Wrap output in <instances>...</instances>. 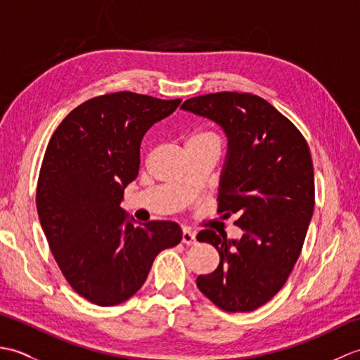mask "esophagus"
<instances>
[{
    "label": "esophagus",
    "mask_w": 360,
    "mask_h": 360,
    "mask_svg": "<svg viewBox=\"0 0 360 360\" xmlns=\"http://www.w3.org/2000/svg\"><path fill=\"white\" fill-rule=\"evenodd\" d=\"M182 243L187 244V246H190V244H195L196 243L195 232L190 231V229H187V227L182 229Z\"/></svg>",
    "instance_id": "esophagus-1"
}]
</instances>
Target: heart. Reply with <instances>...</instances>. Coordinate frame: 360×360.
Returning a JSON list of instances; mask_svg holds the SVG:
<instances>
[{"label":"heart","instance_id":"1","mask_svg":"<svg viewBox=\"0 0 360 360\" xmlns=\"http://www.w3.org/2000/svg\"><path fill=\"white\" fill-rule=\"evenodd\" d=\"M207 141H213V142H218L219 143V139H218L217 134H213L210 131H200V133H195V134L190 136L187 145H190V143H200V142H207Z\"/></svg>","mask_w":360,"mask_h":360}]
</instances>
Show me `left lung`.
Masks as SVG:
<instances>
[{"label":"left lung","mask_w":360,"mask_h":360,"mask_svg":"<svg viewBox=\"0 0 360 360\" xmlns=\"http://www.w3.org/2000/svg\"><path fill=\"white\" fill-rule=\"evenodd\" d=\"M181 108L224 129L218 213L238 217L243 231L240 240L210 229L198 233L218 250L219 264L196 285L221 309L254 311L283 288L302 252L314 212L309 147L292 122L254 94L198 96Z\"/></svg>","instance_id":"obj_1"}]
</instances>
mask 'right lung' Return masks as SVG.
I'll return each mask as SVG.
<instances>
[{"label": "right lung", "mask_w": 360, "mask_h": 360, "mask_svg": "<svg viewBox=\"0 0 360 360\" xmlns=\"http://www.w3.org/2000/svg\"><path fill=\"white\" fill-rule=\"evenodd\" d=\"M179 103L128 91L89 98L68 114L46 148L38 218L68 283L98 307L133 297L159 252L182 240L173 221L136 226L120 207L139 173L143 134Z\"/></svg>", "instance_id": "obj_1"}]
</instances>
